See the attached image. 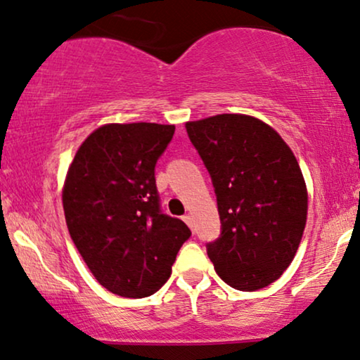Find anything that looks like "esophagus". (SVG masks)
<instances>
[{"mask_svg":"<svg viewBox=\"0 0 360 360\" xmlns=\"http://www.w3.org/2000/svg\"><path fill=\"white\" fill-rule=\"evenodd\" d=\"M183 221L188 226H193V216H191V214H186V216H183Z\"/></svg>","mask_w":360,"mask_h":360,"instance_id":"obj_1","label":"esophagus"}]
</instances>
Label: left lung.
Wrapping results in <instances>:
<instances>
[{
	"label": "left lung",
	"mask_w": 360,
	"mask_h": 360,
	"mask_svg": "<svg viewBox=\"0 0 360 360\" xmlns=\"http://www.w3.org/2000/svg\"><path fill=\"white\" fill-rule=\"evenodd\" d=\"M217 195L222 233L207 244L217 276L238 290L279 279L301 244L307 188L292 149L267 122L216 115L186 122Z\"/></svg>",
	"instance_id": "left-lung-1"
}]
</instances>
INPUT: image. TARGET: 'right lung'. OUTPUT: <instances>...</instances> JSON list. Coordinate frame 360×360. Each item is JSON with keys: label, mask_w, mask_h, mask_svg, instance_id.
Segmentation results:
<instances>
[{"label": "right lung", "mask_w": 360, "mask_h": 360, "mask_svg": "<svg viewBox=\"0 0 360 360\" xmlns=\"http://www.w3.org/2000/svg\"><path fill=\"white\" fill-rule=\"evenodd\" d=\"M174 124H103L86 138L63 184L66 226L109 292L148 297L169 279L191 231L159 209L154 166Z\"/></svg>", "instance_id": "obj_1"}]
</instances>
